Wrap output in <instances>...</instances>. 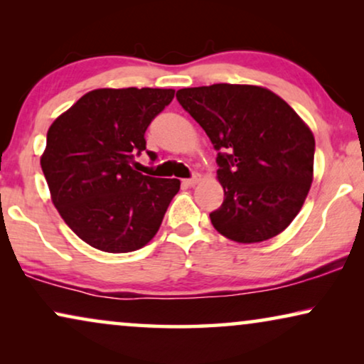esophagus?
<instances>
[{
	"mask_svg": "<svg viewBox=\"0 0 364 364\" xmlns=\"http://www.w3.org/2000/svg\"><path fill=\"white\" fill-rule=\"evenodd\" d=\"M198 181H200V176H193L191 178H183L182 183H183V186H187V187H193L196 183H198Z\"/></svg>",
	"mask_w": 364,
	"mask_h": 364,
	"instance_id": "esophagus-1",
	"label": "esophagus"
}]
</instances>
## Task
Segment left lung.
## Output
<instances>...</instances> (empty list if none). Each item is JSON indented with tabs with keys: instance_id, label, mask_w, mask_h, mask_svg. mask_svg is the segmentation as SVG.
<instances>
[{
	"instance_id": "1",
	"label": "left lung",
	"mask_w": 364,
	"mask_h": 364,
	"mask_svg": "<svg viewBox=\"0 0 364 364\" xmlns=\"http://www.w3.org/2000/svg\"><path fill=\"white\" fill-rule=\"evenodd\" d=\"M181 106L218 151L223 203L212 225L238 243L278 235L293 222L313 181L315 137L275 92L248 84L177 91Z\"/></svg>"
}]
</instances>
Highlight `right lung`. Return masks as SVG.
I'll return each instance as SVG.
<instances>
[{
    "instance_id": "right-lung-1",
    "label": "right lung",
    "mask_w": 364,
    "mask_h": 364,
    "mask_svg": "<svg viewBox=\"0 0 364 364\" xmlns=\"http://www.w3.org/2000/svg\"><path fill=\"white\" fill-rule=\"evenodd\" d=\"M173 89H94L48 131L41 168L54 207L89 245L127 253L147 245L181 188L178 178L137 172L149 124L173 99ZM156 161V152L147 151Z\"/></svg>"
}]
</instances>
